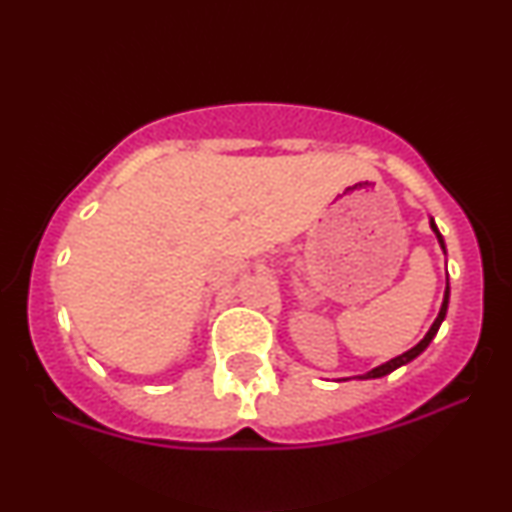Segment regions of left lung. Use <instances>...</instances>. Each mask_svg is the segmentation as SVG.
Segmentation results:
<instances>
[{
    "label": "left lung",
    "instance_id": "8db88e82",
    "mask_svg": "<svg viewBox=\"0 0 512 512\" xmlns=\"http://www.w3.org/2000/svg\"><path fill=\"white\" fill-rule=\"evenodd\" d=\"M431 228L433 231H436V236H438V243L443 245V236H440V231L436 228V223L431 221ZM445 248V245H443ZM448 298H450V286L448 289H445V298H443V305H440V313H438V317H436V322H433L431 325V330H428V334L424 339H421L419 344L414 346V349H409V351H404L402 356H397V358H392V361H387V363H383V366H378V368H373L370 370L368 375H363V378H383V375H387V373H392V370H397L399 366H404V363H409V361H414L416 356L421 354V351L426 349L428 344H431V339L436 337V332H438V327H440V322H443V317H445V313H448Z\"/></svg>",
    "mask_w": 512,
    "mask_h": 512
}]
</instances>
